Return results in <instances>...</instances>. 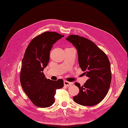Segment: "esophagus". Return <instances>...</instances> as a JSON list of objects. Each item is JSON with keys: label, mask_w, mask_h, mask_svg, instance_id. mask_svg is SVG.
I'll return each mask as SVG.
<instances>
[{"label": "esophagus", "mask_w": 128, "mask_h": 128, "mask_svg": "<svg viewBox=\"0 0 128 128\" xmlns=\"http://www.w3.org/2000/svg\"><path fill=\"white\" fill-rule=\"evenodd\" d=\"M64 86H72V85L74 84V83L72 82H69L66 81H64Z\"/></svg>", "instance_id": "esophagus-1"}]
</instances>
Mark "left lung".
I'll return each mask as SVG.
<instances>
[{
  "mask_svg": "<svg viewBox=\"0 0 128 128\" xmlns=\"http://www.w3.org/2000/svg\"><path fill=\"white\" fill-rule=\"evenodd\" d=\"M66 40L77 50L80 66L88 78L82 86L75 83L80 92L73 100L81 106L96 105L105 98L110 86L111 72L108 56L93 42L86 38L71 35Z\"/></svg>",
  "mask_w": 128,
  "mask_h": 128,
  "instance_id": "obj_1",
  "label": "left lung"
}]
</instances>
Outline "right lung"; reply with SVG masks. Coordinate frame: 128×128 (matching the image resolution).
<instances>
[{"label":"right lung","mask_w":128,"mask_h":128,"mask_svg":"<svg viewBox=\"0 0 128 128\" xmlns=\"http://www.w3.org/2000/svg\"><path fill=\"white\" fill-rule=\"evenodd\" d=\"M64 36L56 32H47L36 36L30 42L22 62L21 86L34 105L47 108L54 103L57 89L64 86L63 80L47 79L43 73L50 60L53 45Z\"/></svg>","instance_id":"obj_1"}]
</instances>
